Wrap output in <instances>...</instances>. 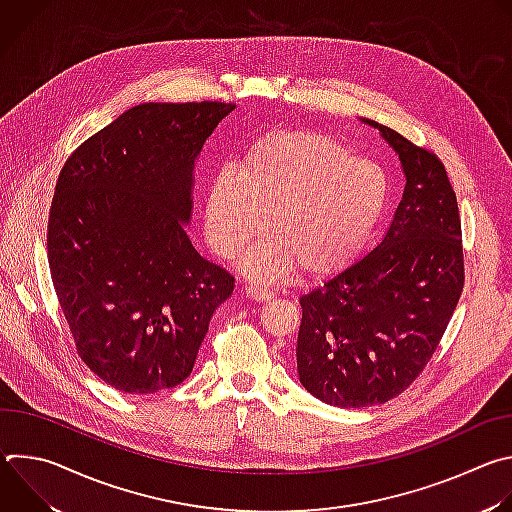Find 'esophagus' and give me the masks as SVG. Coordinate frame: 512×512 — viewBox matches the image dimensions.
<instances>
[{
  "mask_svg": "<svg viewBox=\"0 0 512 512\" xmlns=\"http://www.w3.org/2000/svg\"><path fill=\"white\" fill-rule=\"evenodd\" d=\"M245 291H247V296L255 302H267L273 298V291L259 287V285H245Z\"/></svg>",
  "mask_w": 512,
  "mask_h": 512,
  "instance_id": "obj_1",
  "label": "esophagus"
}]
</instances>
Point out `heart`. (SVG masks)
<instances>
[{"instance_id":"b5f03b06","label":"heart","mask_w":512,"mask_h":512,"mask_svg":"<svg viewBox=\"0 0 512 512\" xmlns=\"http://www.w3.org/2000/svg\"><path fill=\"white\" fill-rule=\"evenodd\" d=\"M387 200L389 180L377 162L352 156L324 133L275 129L212 180L204 225L216 253L235 257L259 235L265 216L271 237L247 253L245 271L273 281L294 265L320 277L371 237Z\"/></svg>"}]
</instances>
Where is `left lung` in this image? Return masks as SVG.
Segmentation results:
<instances>
[{
  "mask_svg": "<svg viewBox=\"0 0 512 512\" xmlns=\"http://www.w3.org/2000/svg\"><path fill=\"white\" fill-rule=\"evenodd\" d=\"M367 123L399 154L403 198L381 245L300 298V381L338 407L401 395L423 373L464 289L462 223L444 162Z\"/></svg>",
  "mask_w": 512,
  "mask_h": 512,
  "instance_id": "1",
  "label": "left lung"
}]
</instances>
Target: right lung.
I'll use <instances>...</instances> for the list:
<instances>
[{
    "label": "right lung",
    "mask_w": 512,
    "mask_h": 512,
    "mask_svg": "<svg viewBox=\"0 0 512 512\" xmlns=\"http://www.w3.org/2000/svg\"><path fill=\"white\" fill-rule=\"evenodd\" d=\"M233 103H143L64 162L48 216V265L77 354L107 385L148 395L194 367L235 277L198 255L184 223L206 137Z\"/></svg>",
    "instance_id": "1"
}]
</instances>
